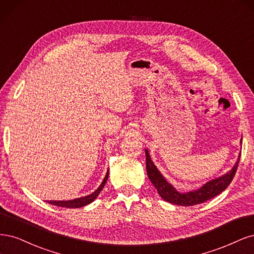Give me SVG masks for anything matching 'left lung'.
Returning a JSON list of instances; mask_svg holds the SVG:
<instances>
[{"mask_svg":"<svg viewBox=\"0 0 254 254\" xmlns=\"http://www.w3.org/2000/svg\"><path fill=\"white\" fill-rule=\"evenodd\" d=\"M242 143V140H241ZM241 158V153L239 155V158L235 162L234 167L227 172L226 174L219 176L215 179L202 185L197 190H193L190 192L181 193L178 192L175 188L171 184L168 183L167 179L163 177L160 173L157 167L154 165L153 160L151 159L149 151L145 149V159H146V173H148L149 179L154 187L157 189L158 194L162 199H165L168 202L177 206H195V204L202 203L211 198L215 197L216 195L222 193L226 188L230 185L232 179L236 173L237 166H239Z\"/></svg>","mask_w":254,"mask_h":254,"instance_id":"1","label":"left lung"}]
</instances>
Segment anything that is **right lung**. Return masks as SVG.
<instances>
[{"label": "right lung", "mask_w": 254, "mask_h": 254, "mask_svg": "<svg viewBox=\"0 0 254 254\" xmlns=\"http://www.w3.org/2000/svg\"><path fill=\"white\" fill-rule=\"evenodd\" d=\"M109 178V170L106 171V175L103 178V182L101 183V185L98 187V189L96 191H94L92 194L83 196V197H79V198H75V199H71V200H47L48 203L54 204V206H58V207H65V208H81V207H84L86 204L93 202L96 198L97 196L100 194L101 190L103 189V187L108 181Z\"/></svg>", "instance_id": "obj_1"}]
</instances>
